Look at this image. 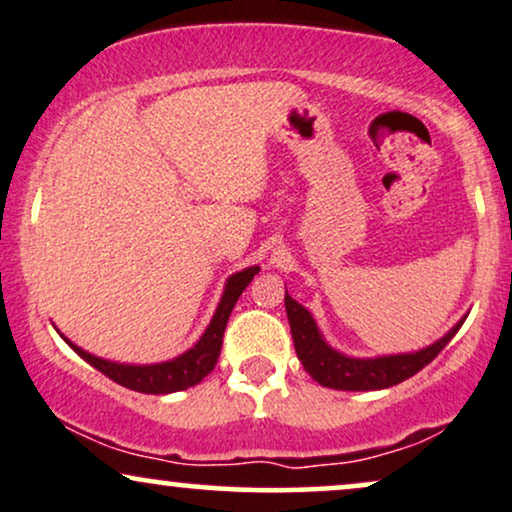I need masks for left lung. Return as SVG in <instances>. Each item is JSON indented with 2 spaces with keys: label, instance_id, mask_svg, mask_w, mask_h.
<instances>
[{
  "label": "left lung",
  "instance_id": "left-lung-1",
  "mask_svg": "<svg viewBox=\"0 0 512 512\" xmlns=\"http://www.w3.org/2000/svg\"><path fill=\"white\" fill-rule=\"evenodd\" d=\"M286 312L290 321V333L295 340L297 359L302 361L304 371H307L316 383L323 387H333V390H352V392H368V390H385V387L399 385L409 380L411 375L423 371L432 359L437 357L442 349L449 345L451 338L463 326L451 328L442 340L435 345L420 349L416 354H394V357H378V359H352L342 357L323 342L316 331V323L312 314L297 304L286 290Z\"/></svg>",
  "mask_w": 512,
  "mask_h": 512
}]
</instances>
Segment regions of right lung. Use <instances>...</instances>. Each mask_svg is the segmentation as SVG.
<instances>
[{
  "label": "right lung",
  "instance_id": "1",
  "mask_svg": "<svg viewBox=\"0 0 512 512\" xmlns=\"http://www.w3.org/2000/svg\"><path fill=\"white\" fill-rule=\"evenodd\" d=\"M257 271H260L257 267L243 269L226 281L222 302H219L208 331H205L203 338L198 340V345L189 349V352H184L177 359L165 361V364H153V366L113 364V361L99 359L94 357V354L84 352V349L73 345L70 340L66 342L75 349L77 354H80L84 361H87V364L99 368L106 378H111L113 383H118L122 387H129V390L144 392V394H170V392L186 390V387L198 385L200 380L215 368L219 352H222V338L226 331V321H229L231 316V309H234L238 297H241L245 286H248Z\"/></svg>",
  "mask_w": 512,
  "mask_h": 512
}]
</instances>
